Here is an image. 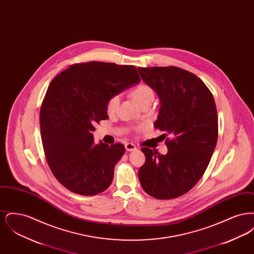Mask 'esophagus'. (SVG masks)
<instances>
[{"label":"esophagus","instance_id":"34e87169","mask_svg":"<svg viewBox=\"0 0 254 254\" xmlns=\"http://www.w3.org/2000/svg\"><path fill=\"white\" fill-rule=\"evenodd\" d=\"M126 149L127 150V151H134L137 147H136V145L132 144V143H127L126 144Z\"/></svg>","mask_w":254,"mask_h":254}]
</instances>
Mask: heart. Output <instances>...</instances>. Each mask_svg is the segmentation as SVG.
Instances as JSON below:
<instances>
[{"label":"heart","instance_id":"b5f03b06","mask_svg":"<svg viewBox=\"0 0 254 254\" xmlns=\"http://www.w3.org/2000/svg\"><path fill=\"white\" fill-rule=\"evenodd\" d=\"M131 96L133 99L141 106H145L147 104H151L155 98V92L153 88L145 84H140L136 85L131 90ZM120 103V96L113 95L110 97L107 103V112L109 114L114 113L119 106Z\"/></svg>","mask_w":254,"mask_h":254}]
</instances>
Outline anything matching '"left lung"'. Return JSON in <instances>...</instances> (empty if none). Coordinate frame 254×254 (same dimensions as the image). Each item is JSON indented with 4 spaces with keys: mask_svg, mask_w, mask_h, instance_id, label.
Here are the masks:
<instances>
[{
    "mask_svg": "<svg viewBox=\"0 0 254 254\" xmlns=\"http://www.w3.org/2000/svg\"><path fill=\"white\" fill-rule=\"evenodd\" d=\"M160 98L154 127L164 134L168 153L143 147L138 172L143 190L156 199H174L201 179L216 146L218 115L212 93L193 73L176 66L138 67Z\"/></svg>",
    "mask_w": 254,
    "mask_h": 254,
    "instance_id": "8db88e82",
    "label": "left lung"
}]
</instances>
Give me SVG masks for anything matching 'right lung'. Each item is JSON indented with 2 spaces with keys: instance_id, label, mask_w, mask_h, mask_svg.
<instances>
[{
  "instance_id": "add662e5",
  "label": "right lung",
  "mask_w": 254,
  "mask_h": 254,
  "mask_svg": "<svg viewBox=\"0 0 254 254\" xmlns=\"http://www.w3.org/2000/svg\"><path fill=\"white\" fill-rule=\"evenodd\" d=\"M134 65L88 62L75 64L49 84L40 110L42 143L55 178L74 193L105 191L125 153L120 143L94 144V125L109 118L107 103L140 83Z\"/></svg>"
}]
</instances>
